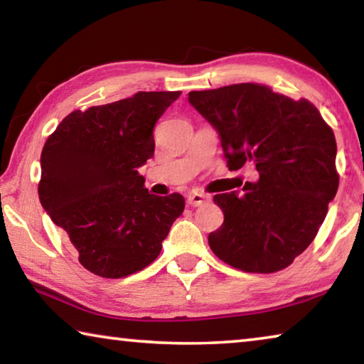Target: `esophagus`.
<instances>
[{"label":"esophagus","mask_w":364,"mask_h":364,"mask_svg":"<svg viewBox=\"0 0 364 364\" xmlns=\"http://www.w3.org/2000/svg\"><path fill=\"white\" fill-rule=\"evenodd\" d=\"M210 200V197L207 194H202V193H189L188 194V204L191 207H200L207 204V202Z\"/></svg>","instance_id":"obj_1"}]
</instances>
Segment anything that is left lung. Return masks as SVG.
Instances as JSON below:
<instances>
[{
    "label": "left lung",
    "mask_w": 364,
    "mask_h": 364,
    "mask_svg": "<svg viewBox=\"0 0 364 364\" xmlns=\"http://www.w3.org/2000/svg\"><path fill=\"white\" fill-rule=\"evenodd\" d=\"M188 100L218 132L230 170L258 171L242 194L213 196L225 221L208 234L212 252L245 273L287 268L316 237L337 193L334 132L310 101L267 85L191 91Z\"/></svg>",
    "instance_id": "left-lung-1"
}]
</instances>
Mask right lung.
I'll return each mask as SVG.
<instances>
[{"label": "right lung", "instance_id": "1", "mask_svg": "<svg viewBox=\"0 0 364 364\" xmlns=\"http://www.w3.org/2000/svg\"><path fill=\"white\" fill-rule=\"evenodd\" d=\"M180 95L139 91L73 110L43 147L41 205L82 267L101 278H125L151 264L184 210L181 194H149L138 173L154 156V125Z\"/></svg>", "mask_w": 364, "mask_h": 364}]
</instances>
